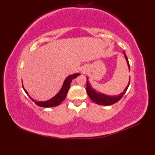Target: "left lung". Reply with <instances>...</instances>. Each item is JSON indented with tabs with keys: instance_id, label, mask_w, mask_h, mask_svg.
<instances>
[{
	"instance_id": "obj_1",
	"label": "left lung",
	"mask_w": 155,
	"mask_h": 155,
	"mask_svg": "<svg viewBox=\"0 0 155 155\" xmlns=\"http://www.w3.org/2000/svg\"><path fill=\"white\" fill-rule=\"evenodd\" d=\"M124 57H125V58H126L127 64H128V68H129V70H130L129 62H128L127 57V55L125 54V53H124ZM130 78L129 83H128V84L127 85V87L126 88H125L124 91L120 94H118V96H115V97H109V96H107V95L96 93L95 91L92 88L89 83H88V81H87L86 89H87L88 95L89 96L91 99L93 101L94 103H97L98 104H100V105H105V106H108V105L113 104L114 103H117L118 101H120V98L123 97V95L127 91L128 86H129V84H130Z\"/></svg>"
}]
</instances>
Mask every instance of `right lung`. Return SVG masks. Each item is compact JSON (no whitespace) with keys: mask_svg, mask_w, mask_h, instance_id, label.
<instances>
[{"mask_svg":"<svg viewBox=\"0 0 155 155\" xmlns=\"http://www.w3.org/2000/svg\"><path fill=\"white\" fill-rule=\"evenodd\" d=\"M78 75H80L79 73H76V74L68 76V77L65 79V81L64 82V84H63V86H62L61 91H59V93L57 95H56L55 97H54L53 98H51V99L48 100L47 101H45V102L36 101L34 99H32V98L30 96H29L28 93L25 91L24 88H23V89H24V91H25V93L28 94V96L30 97L31 99H32V101H33L34 103H35L36 104L38 105V106L42 107H46V108L57 107V106H58V105L61 104L62 102L64 100L65 97H67V93L69 90V88H70V85H71V83L72 80L74 79V78H75L76 77H77Z\"/></svg>","mask_w":155,"mask_h":155,"instance_id":"right-lung-1","label":"right lung"}]
</instances>
